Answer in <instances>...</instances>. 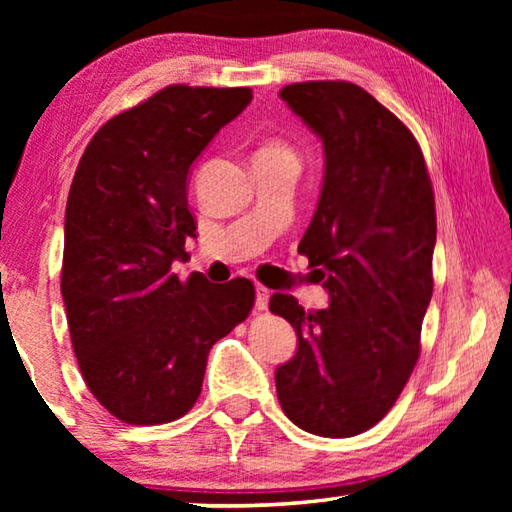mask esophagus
Masks as SVG:
<instances>
[{"instance_id":"obj_1","label":"esophagus","mask_w":512,"mask_h":512,"mask_svg":"<svg viewBox=\"0 0 512 512\" xmlns=\"http://www.w3.org/2000/svg\"><path fill=\"white\" fill-rule=\"evenodd\" d=\"M268 298H271V289H266V287H262V284H257L255 287V305H257V309H266L268 307Z\"/></svg>"}]
</instances>
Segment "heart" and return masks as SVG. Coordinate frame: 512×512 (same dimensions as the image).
<instances>
[{"mask_svg": "<svg viewBox=\"0 0 512 512\" xmlns=\"http://www.w3.org/2000/svg\"><path fill=\"white\" fill-rule=\"evenodd\" d=\"M264 151H273V153H289V151L284 149V146H280V144H268Z\"/></svg>", "mask_w": 512, "mask_h": 512, "instance_id": "b5f03b06", "label": "heart"}]
</instances>
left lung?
Returning a JSON list of instances; mask_svg holds the SVG:
<instances>
[{
  "instance_id": "obj_1",
  "label": "left lung",
  "mask_w": 512,
  "mask_h": 512,
  "mask_svg": "<svg viewBox=\"0 0 512 512\" xmlns=\"http://www.w3.org/2000/svg\"><path fill=\"white\" fill-rule=\"evenodd\" d=\"M280 97L323 142V189L298 253L329 307L271 296L268 307L298 336L293 359L275 370L277 400L300 429L350 438L391 411L420 357L436 203L415 137L359 85L293 83Z\"/></svg>"
}]
</instances>
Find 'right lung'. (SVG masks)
<instances>
[{"label": "right lung", "mask_w": 512, "mask_h": 512, "mask_svg": "<svg viewBox=\"0 0 512 512\" xmlns=\"http://www.w3.org/2000/svg\"><path fill=\"white\" fill-rule=\"evenodd\" d=\"M250 99V88L169 85L106 121L74 173L60 273L69 336L90 393L126 424L183 418L212 345L255 305L246 277L171 273L196 237L189 169Z\"/></svg>", "instance_id": "1"}]
</instances>
